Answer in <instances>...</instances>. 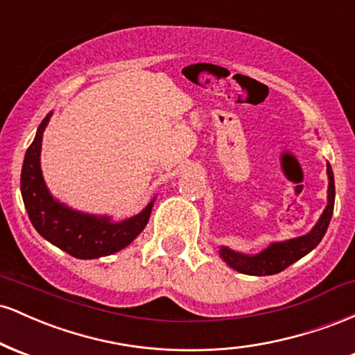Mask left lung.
I'll use <instances>...</instances> for the list:
<instances>
[{
	"instance_id": "8db88e82",
	"label": "left lung",
	"mask_w": 355,
	"mask_h": 355,
	"mask_svg": "<svg viewBox=\"0 0 355 355\" xmlns=\"http://www.w3.org/2000/svg\"><path fill=\"white\" fill-rule=\"evenodd\" d=\"M327 205H325L324 211L317 220L315 225L312 227L311 232L300 237H294L288 240H282V242H270L267 248L255 255H247L242 252L232 250V248L220 245L218 255L227 266L234 268V270L240 272V274L247 275H274L279 274L287 268L288 266L297 262L312 252L313 248L320 243L322 237L327 232L329 223H331L332 211H334V200H336V185H334V172L332 166L327 162Z\"/></svg>"
}]
</instances>
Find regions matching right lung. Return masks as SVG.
<instances>
[{"label": "right lung", "instance_id": "1", "mask_svg": "<svg viewBox=\"0 0 355 355\" xmlns=\"http://www.w3.org/2000/svg\"><path fill=\"white\" fill-rule=\"evenodd\" d=\"M53 112L40 123L33 144L28 146L21 168V197L28 217L44 240L81 260L100 259L120 252L144 232L152 214L155 198L140 214L120 222L110 215L85 214L53 197L42 172L43 133Z\"/></svg>", "mask_w": 355, "mask_h": 355}]
</instances>
